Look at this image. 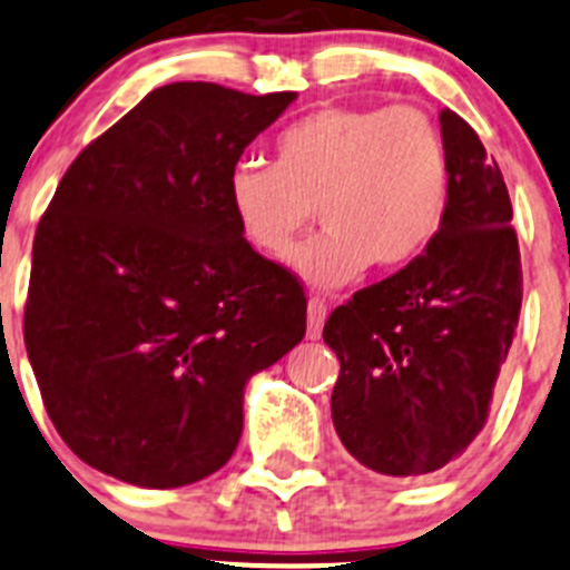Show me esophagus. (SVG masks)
Instances as JSON below:
<instances>
[{"label": "esophagus", "instance_id": "obj_1", "mask_svg": "<svg viewBox=\"0 0 570 570\" xmlns=\"http://www.w3.org/2000/svg\"><path fill=\"white\" fill-rule=\"evenodd\" d=\"M325 320H327V303L322 301V297H311L308 301V338H320Z\"/></svg>", "mask_w": 570, "mask_h": 570}]
</instances>
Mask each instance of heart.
Masks as SVG:
<instances>
[{"label": "heart", "instance_id": "heart-1", "mask_svg": "<svg viewBox=\"0 0 570 570\" xmlns=\"http://www.w3.org/2000/svg\"><path fill=\"white\" fill-rule=\"evenodd\" d=\"M275 166L243 160L226 196L239 235L284 256L314 218L327 226L289 265L335 289L374 262L399 269L434 243L448 207V149L429 114L412 106H325L273 144Z\"/></svg>", "mask_w": 570, "mask_h": 570}]
</instances>
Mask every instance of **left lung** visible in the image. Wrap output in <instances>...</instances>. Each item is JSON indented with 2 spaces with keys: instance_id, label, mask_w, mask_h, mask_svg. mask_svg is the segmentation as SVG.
<instances>
[{
  "instance_id": "8db88e82",
  "label": "left lung",
  "mask_w": 570,
  "mask_h": 570,
  "mask_svg": "<svg viewBox=\"0 0 570 570\" xmlns=\"http://www.w3.org/2000/svg\"><path fill=\"white\" fill-rule=\"evenodd\" d=\"M448 207L434 243L325 322L341 361L335 434L393 478L442 470L489 415L522 308V259L500 166L456 111H440Z\"/></svg>"
}]
</instances>
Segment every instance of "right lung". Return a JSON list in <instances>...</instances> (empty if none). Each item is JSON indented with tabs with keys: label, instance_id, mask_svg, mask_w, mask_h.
I'll return each mask as SVG.
<instances>
[{
	"label": "right lung",
	"instance_id": "add662e5",
	"mask_svg": "<svg viewBox=\"0 0 570 570\" xmlns=\"http://www.w3.org/2000/svg\"><path fill=\"white\" fill-rule=\"evenodd\" d=\"M295 92L153 89L70 164L32 245L23 341L65 445L141 489L226 464L254 374L305 335L295 275L229 209L239 155Z\"/></svg>",
	"mask_w": 570,
	"mask_h": 570
}]
</instances>
